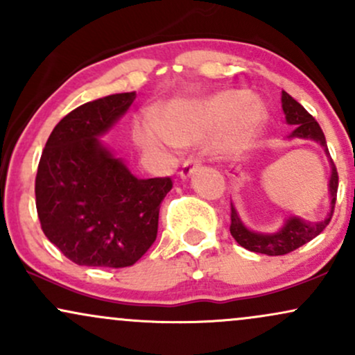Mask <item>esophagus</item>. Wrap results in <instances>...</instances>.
Instances as JSON below:
<instances>
[{"mask_svg": "<svg viewBox=\"0 0 355 355\" xmlns=\"http://www.w3.org/2000/svg\"><path fill=\"white\" fill-rule=\"evenodd\" d=\"M200 165H202L200 158L195 157V155H191V157H189L185 162H183L182 170H180V177L182 178H189L190 175H193L198 168H200Z\"/></svg>", "mask_w": 355, "mask_h": 355, "instance_id": "obj_1", "label": "esophagus"}]
</instances>
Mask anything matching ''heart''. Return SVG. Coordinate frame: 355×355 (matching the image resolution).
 Masks as SVG:
<instances>
[{
	"label": "heart",
	"instance_id": "1",
	"mask_svg": "<svg viewBox=\"0 0 355 355\" xmlns=\"http://www.w3.org/2000/svg\"><path fill=\"white\" fill-rule=\"evenodd\" d=\"M263 105L250 100L243 89H227L197 103L168 105L162 125L152 116L137 121L135 138L146 148L165 144H193L215 132L218 137V152H237L247 144L252 133L266 120Z\"/></svg>",
	"mask_w": 355,
	"mask_h": 355
}]
</instances>
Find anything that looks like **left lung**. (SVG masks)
I'll list each match as a JSON object with an SVG mask.
<instances>
[{
	"mask_svg": "<svg viewBox=\"0 0 355 355\" xmlns=\"http://www.w3.org/2000/svg\"><path fill=\"white\" fill-rule=\"evenodd\" d=\"M282 110L285 113V120L288 125H294L295 130L292 132L291 137L297 138H307V140H313L317 144L324 146L325 153L329 155L327 150V141H325L324 132L315 121L311 113L305 110L299 101L292 98L288 93L282 92ZM332 164V175L331 182H329V189H331V211L327 214V218L322 220V222L311 223L304 222L302 218L291 217L285 222V225L275 234H257V232L248 230L242 223V220L239 218L235 207L232 205V214H230V234L232 237L239 242V245L250 252H257V254H266V255H285L294 252L295 248L302 247L304 243L311 242L312 239H315L325 227L331 222L334 215V207H336V198H337V187H339V175H337V168Z\"/></svg>",
	"mask_w": 355,
	"mask_h": 355,
	"instance_id": "1",
	"label": "left lung"
}]
</instances>
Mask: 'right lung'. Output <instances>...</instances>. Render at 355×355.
<instances>
[{
    "label": "right lung",
    "mask_w": 355,
    "mask_h": 355,
    "mask_svg": "<svg viewBox=\"0 0 355 355\" xmlns=\"http://www.w3.org/2000/svg\"><path fill=\"white\" fill-rule=\"evenodd\" d=\"M137 93L81 105L53 128L35 180L48 240L87 267H130L153 245L158 214L173 182L137 178L98 137L125 115Z\"/></svg>",
    "instance_id": "1"
}]
</instances>
